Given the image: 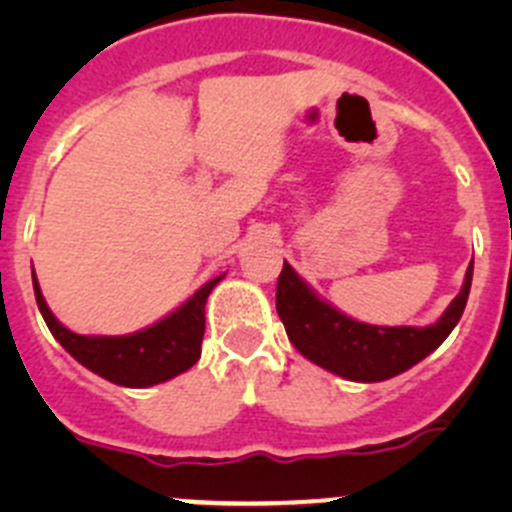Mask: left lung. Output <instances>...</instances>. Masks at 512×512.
<instances>
[{
    "label": "left lung",
    "mask_w": 512,
    "mask_h": 512,
    "mask_svg": "<svg viewBox=\"0 0 512 512\" xmlns=\"http://www.w3.org/2000/svg\"><path fill=\"white\" fill-rule=\"evenodd\" d=\"M473 265L466 282L436 324L428 327H376L356 322L319 299L287 265L277 280V314L289 342L322 369L349 381H384L426 359L453 332L466 309Z\"/></svg>",
    "instance_id": "1"
}]
</instances>
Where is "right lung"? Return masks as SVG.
Instances as JSON below:
<instances>
[{
	"mask_svg": "<svg viewBox=\"0 0 512 512\" xmlns=\"http://www.w3.org/2000/svg\"><path fill=\"white\" fill-rule=\"evenodd\" d=\"M223 277L225 275L205 282L183 307H178L153 327L123 334V337H84L66 329L46 307L36 275L34 294L49 332L79 364L118 386L146 389V386L163 384L183 374L200 359V344L205 334V302Z\"/></svg>",
	"mask_w": 512,
	"mask_h": 512,
	"instance_id": "right-lung-1",
	"label": "right lung"
}]
</instances>
